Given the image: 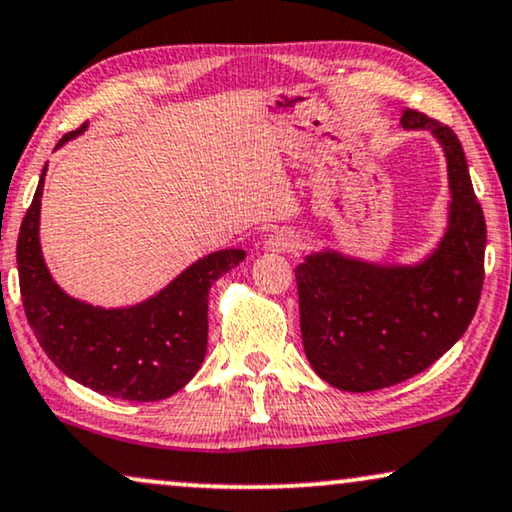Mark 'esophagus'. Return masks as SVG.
Here are the masks:
<instances>
[{"label": "esophagus", "instance_id": "34e87169", "mask_svg": "<svg viewBox=\"0 0 512 512\" xmlns=\"http://www.w3.org/2000/svg\"><path fill=\"white\" fill-rule=\"evenodd\" d=\"M299 245H302V238L292 229H276L264 238V250L269 252H295Z\"/></svg>", "mask_w": 512, "mask_h": 512}]
</instances>
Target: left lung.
I'll return each instance as SVG.
<instances>
[{
	"label": "left lung",
	"mask_w": 512,
	"mask_h": 512,
	"mask_svg": "<svg viewBox=\"0 0 512 512\" xmlns=\"http://www.w3.org/2000/svg\"><path fill=\"white\" fill-rule=\"evenodd\" d=\"M400 124L431 131L445 149L452 203L438 248L412 267L323 250L295 269L306 358L320 379L351 393L431 367L466 332L485 281V215L459 138L417 109H405Z\"/></svg>",
	"instance_id": "1"
}]
</instances>
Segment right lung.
Masks as SVG:
<instances>
[{"label": "right lung", "instance_id": "1", "mask_svg": "<svg viewBox=\"0 0 512 512\" xmlns=\"http://www.w3.org/2000/svg\"><path fill=\"white\" fill-rule=\"evenodd\" d=\"M60 138L58 147L84 133ZM46 166L18 234V281L34 337L56 367L95 393L154 403L180 391L199 372L208 346V290L243 262L229 248L201 257L159 295L128 309H100L58 288L39 245Z\"/></svg>", "mask_w": 512, "mask_h": 512}]
</instances>
